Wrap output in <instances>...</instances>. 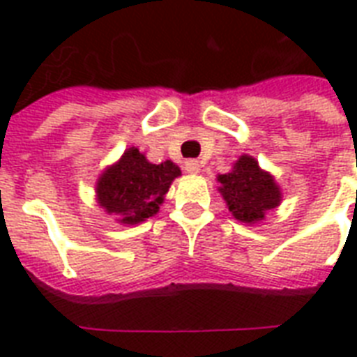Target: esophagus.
Listing matches in <instances>:
<instances>
[{"instance_id": "obj_1", "label": "esophagus", "mask_w": 357, "mask_h": 357, "mask_svg": "<svg viewBox=\"0 0 357 357\" xmlns=\"http://www.w3.org/2000/svg\"><path fill=\"white\" fill-rule=\"evenodd\" d=\"M183 168L187 174H198L200 172V162L195 161V159H189V161H185Z\"/></svg>"}]
</instances>
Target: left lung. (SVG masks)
<instances>
[{
	"instance_id": "8db88e82",
	"label": "left lung",
	"mask_w": 357,
	"mask_h": 357,
	"mask_svg": "<svg viewBox=\"0 0 357 357\" xmlns=\"http://www.w3.org/2000/svg\"><path fill=\"white\" fill-rule=\"evenodd\" d=\"M218 181L229 211L241 222H259L282 198L271 174L263 172L248 155L241 157L231 172L218 176Z\"/></svg>"
}]
</instances>
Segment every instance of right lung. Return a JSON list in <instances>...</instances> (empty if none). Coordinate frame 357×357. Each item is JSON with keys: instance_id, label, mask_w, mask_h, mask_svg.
<instances>
[{"instance_id": "obj_1", "label": "right lung", "mask_w": 357, "mask_h": 357, "mask_svg": "<svg viewBox=\"0 0 357 357\" xmlns=\"http://www.w3.org/2000/svg\"><path fill=\"white\" fill-rule=\"evenodd\" d=\"M179 170L172 161L148 162L137 148H129L114 167L107 168L98 181L100 206L120 222L139 224L159 211L168 187Z\"/></svg>"}]
</instances>
